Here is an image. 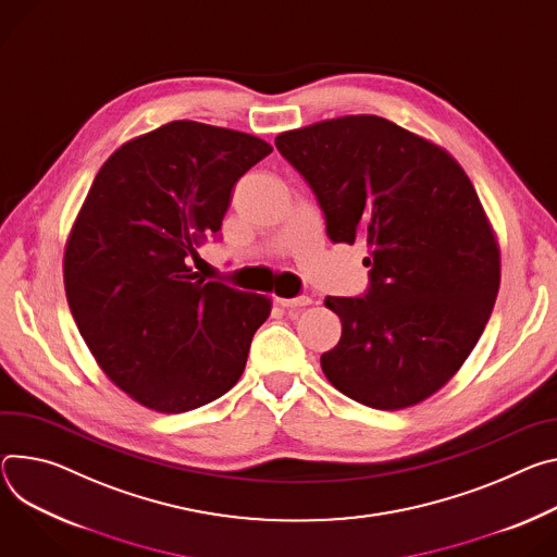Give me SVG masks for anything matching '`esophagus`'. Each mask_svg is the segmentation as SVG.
<instances>
[{
  "instance_id": "1",
  "label": "esophagus",
  "mask_w": 557,
  "mask_h": 557,
  "mask_svg": "<svg viewBox=\"0 0 557 557\" xmlns=\"http://www.w3.org/2000/svg\"><path fill=\"white\" fill-rule=\"evenodd\" d=\"M275 301L282 309H301V307H309L313 299L309 295H297V297H277Z\"/></svg>"
}]
</instances>
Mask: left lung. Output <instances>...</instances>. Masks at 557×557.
Wrapping results in <instances>:
<instances>
[{"instance_id":"1","label":"left lung","mask_w":557,"mask_h":557,"mask_svg":"<svg viewBox=\"0 0 557 557\" xmlns=\"http://www.w3.org/2000/svg\"><path fill=\"white\" fill-rule=\"evenodd\" d=\"M275 146L315 193L329 237L369 248L364 295L324 299L342 322L324 375L371 409L413 407L458 373L497 297L499 248L471 180L377 115L286 131Z\"/></svg>"}]
</instances>
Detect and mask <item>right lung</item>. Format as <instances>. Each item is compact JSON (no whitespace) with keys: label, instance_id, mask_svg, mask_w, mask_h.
<instances>
[{"label":"right lung","instance_id":"right-lung-1","mask_svg":"<svg viewBox=\"0 0 557 557\" xmlns=\"http://www.w3.org/2000/svg\"><path fill=\"white\" fill-rule=\"evenodd\" d=\"M271 150L180 120L120 146L92 180L64 252L69 307L97 364L148 409L205 407L244 373L271 299L188 264L222 228L235 182Z\"/></svg>","mask_w":557,"mask_h":557}]
</instances>
